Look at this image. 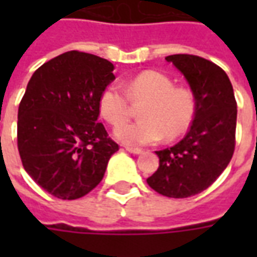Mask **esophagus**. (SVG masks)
<instances>
[{"instance_id":"34e87169","label":"esophagus","mask_w":257,"mask_h":257,"mask_svg":"<svg viewBox=\"0 0 257 257\" xmlns=\"http://www.w3.org/2000/svg\"><path fill=\"white\" fill-rule=\"evenodd\" d=\"M126 149V151H129V153H132V154H142L143 153V150L142 149H138V147H125Z\"/></svg>"}]
</instances>
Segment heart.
<instances>
[{
  "label": "heart",
  "instance_id": "obj_1",
  "mask_svg": "<svg viewBox=\"0 0 257 257\" xmlns=\"http://www.w3.org/2000/svg\"><path fill=\"white\" fill-rule=\"evenodd\" d=\"M107 85L101 90L97 106L107 122L118 126L126 122L132 114L134 104L145 101L139 110L138 122L126 123L115 129V138L131 146L153 145L165 136L173 140L190 128L195 114V99L191 90L175 88L167 74L147 70L135 75L123 84Z\"/></svg>",
  "mask_w": 257,
  "mask_h": 257
}]
</instances>
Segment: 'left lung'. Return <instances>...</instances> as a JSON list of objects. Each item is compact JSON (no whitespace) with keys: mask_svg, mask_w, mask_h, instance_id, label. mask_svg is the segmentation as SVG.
I'll return each instance as SVG.
<instances>
[{"mask_svg":"<svg viewBox=\"0 0 257 257\" xmlns=\"http://www.w3.org/2000/svg\"><path fill=\"white\" fill-rule=\"evenodd\" d=\"M189 82L195 114L178 145L156 151L160 167L147 179L157 193L187 198L209 187L231 160L235 149L237 101L230 79L217 64L195 55H171Z\"/></svg>","mask_w":257,"mask_h":257,"instance_id":"1","label":"left lung"}]
</instances>
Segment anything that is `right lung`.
Returning <instances> with one entry per match:
<instances>
[{"instance_id":"obj_1","label":"right lung","mask_w":257,"mask_h":257,"mask_svg":"<svg viewBox=\"0 0 257 257\" xmlns=\"http://www.w3.org/2000/svg\"><path fill=\"white\" fill-rule=\"evenodd\" d=\"M114 66L70 51L44 63L18 112V149L26 172L60 199L84 197L100 183L118 145L99 122L97 100Z\"/></svg>"}]
</instances>
